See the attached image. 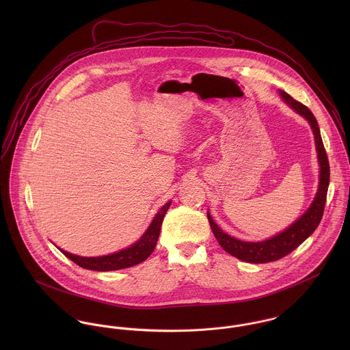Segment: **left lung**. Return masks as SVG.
<instances>
[{"label": "left lung", "instance_id": "1", "mask_svg": "<svg viewBox=\"0 0 350 350\" xmlns=\"http://www.w3.org/2000/svg\"><path fill=\"white\" fill-rule=\"evenodd\" d=\"M279 94L282 100H284L295 113H298L303 118H306L312 129L314 140H315V150L318 153V164H319V183L318 190L315 193L314 200L311 202L310 207L300 215L299 218L293 222L288 228H286L283 232L262 240V241H241L239 239H234L229 236L228 233L222 232V229L214 222L211 214L207 211V218L210 222V228L219 243V245L226 250L229 254L254 264H262V262H271L275 260H279L293 250H297L300 244L308 239L317 226L319 225L323 208L326 203V196L329 189V180H330V167L329 160L326 156V150L322 143L321 132L318 122L314 117V114L310 111L308 107L301 105L298 100H294L290 94H287L283 90H279Z\"/></svg>", "mask_w": 350, "mask_h": 350}]
</instances>
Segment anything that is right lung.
Listing matches in <instances>:
<instances>
[{
    "instance_id": "1",
    "label": "right lung",
    "mask_w": 350,
    "mask_h": 350,
    "mask_svg": "<svg viewBox=\"0 0 350 350\" xmlns=\"http://www.w3.org/2000/svg\"><path fill=\"white\" fill-rule=\"evenodd\" d=\"M171 204V200H168L165 204H163L159 211L154 214L152 222L148 226V229L144 232V234L131 247L125 250H118L110 254L105 256H97V257H83L78 254H72L66 250H59L68 257L71 261L78 264L79 267L85 269H92V271H117V269H124L129 268L133 265H137L147 260L150 257V253L154 250L156 243L159 240L160 234V228L164 219V215Z\"/></svg>"
}]
</instances>
